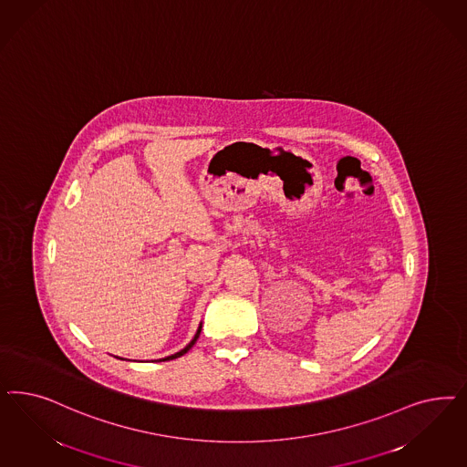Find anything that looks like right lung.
<instances>
[{"mask_svg":"<svg viewBox=\"0 0 467 467\" xmlns=\"http://www.w3.org/2000/svg\"><path fill=\"white\" fill-rule=\"evenodd\" d=\"M201 328H202V325H199V328H197V333L194 335V338L189 342V346L183 347L182 348L181 352H177V354H173V356H168V358H163V359H160V361H171V359H177V358H181V356H183L191 347L194 346L196 344L197 338H199V333H201Z\"/></svg>","mask_w":467,"mask_h":467,"instance_id":"right-lung-1","label":"right lung"}]
</instances>
